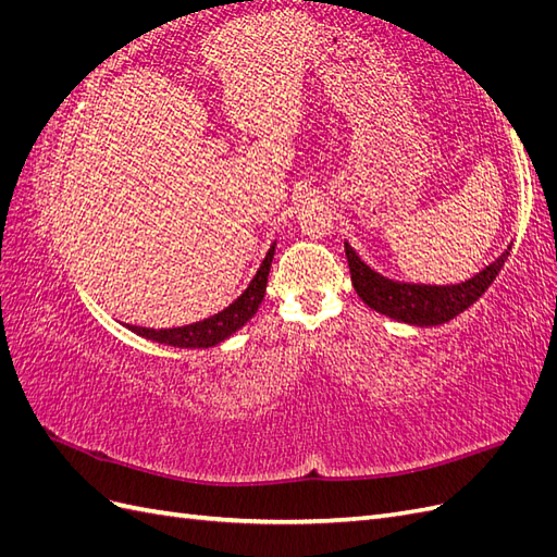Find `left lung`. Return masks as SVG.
I'll list each match as a JSON object with an SVG mask.
<instances>
[{"label": "left lung", "instance_id": "obj_1", "mask_svg": "<svg viewBox=\"0 0 557 557\" xmlns=\"http://www.w3.org/2000/svg\"><path fill=\"white\" fill-rule=\"evenodd\" d=\"M511 246L502 256L487 264L483 272L474 278H469L458 285H413V283H397L376 274L369 269L346 244V258L350 267L352 288L362 297L369 309L391 315L395 320L409 325H442L450 318L469 309L474 301L491 288L497 274L502 272L504 262L509 258Z\"/></svg>", "mask_w": 557, "mask_h": 557}]
</instances>
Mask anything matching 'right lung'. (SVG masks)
I'll return each instance as SVG.
<instances>
[{
  "label": "right lung",
  "mask_w": 557,
  "mask_h": 557,
  "mask_svg": "<svg viewBox=\"0 0 557 557\" xmlns=\"http://www.w3.org/2000/svg\"><path fill=\"white\" fill-rule=\"evenodd\" d=\"M274 250H276V244L269 248L262 267L258 269L256 278L250 281L244 295L234 301V305H230L225 311L215 313L207 320H199V323L185 325V327H172V330H153V327H139V325H127V327L132 332L146 336V339H153V342L166 344V346H178V348H209V346L221 344L223 339H227L230 334L244 327L260 309L262 299H264V290H267L269 269H272V260H274Z\"/></svg>",
  "instance_id": "obj_1"
}]
</instances>
